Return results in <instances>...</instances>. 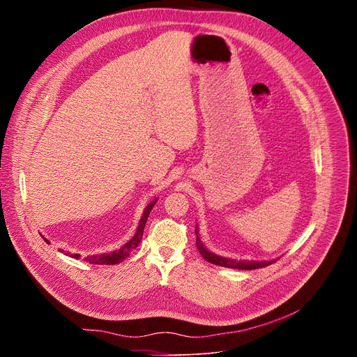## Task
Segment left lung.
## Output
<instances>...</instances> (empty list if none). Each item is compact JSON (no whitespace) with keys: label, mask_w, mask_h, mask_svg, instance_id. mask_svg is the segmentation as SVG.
<instances>
[{"label":"left lung","mask_w":357,"mask_h":357,"mask_svg":"<svg viewBox=\"0 0 357 357\" xmlns=\"http://www.w3.org/2000/svg\"><path fill=\"white\" fill-rule=\"evenodd\" d=\"M196 233V247L200 252V256L205 259L206 261L215 264V266H222V267H227V268H237V270H256V268H263L267 267L270 264H273L275 260H270V261H256V260H234V259H229V257H223L219 256L216 252H212L211 250H208L203 244V241H200L199 238V231H197V225L195 229ZM278 260V259H277Z\"/></svg>","instance_id":"8db88e82"}]
</instances>
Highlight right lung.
<instances>
[{"instance_id": "obj_1", "label": "right lung", "mask_w": 357, "mask_h": 357, "mask_svg": "<svg viewBox=\"0 0 357 357\" xmlns=\"http://www.w3.org/2000/svg\"><path fill=\"white\" fill-rule=\"evenodd\" d=\"M158 199H154L151 203H148V205L145 206L144 209V213L141 216V220H139V225L137 227V231L135 234L124 244L121 245L119 250H114V251H110V252H103V254H91V256H87L84 260L89 263V264H106V266H112V264H119L121 263L123 260H126L130 252L137 248V245L139 244V241L142 240V233H144V227H145V223H146V219L149 216V212L152 211V208H154V205L157 203ZM45 238V237H43ZM45 241H47L45 238ZM66 256L72 257V259H79L80 254H72V252H66Z\"/></svg>"}]
</instances>
